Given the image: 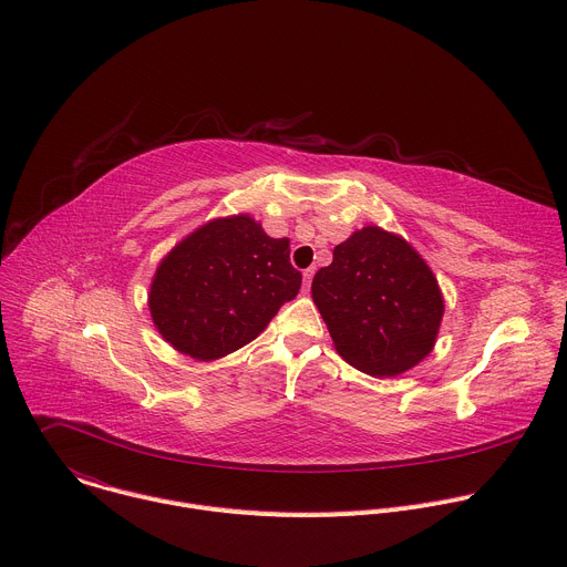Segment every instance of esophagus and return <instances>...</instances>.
<instances>
[{
    "label": "esophagus",
    "mask_w": 567,
    "mask_h": 567,
    "mask_svg": "<svg viewBox=\"0 0 567 567\" xmlns=\"http://www.w3.org/2000/svg\"><path fill=\"white\" fill-rule=\"evenodd\" d=\"M313 274H316V269H313V267L305 269V274H302V278H305V289H309V285H311V278H313Z\"/></svg>",
    "instance_id": "obj_1"
}]
</instances>
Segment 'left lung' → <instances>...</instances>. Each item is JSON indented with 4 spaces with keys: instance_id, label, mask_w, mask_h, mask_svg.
Returning <instances> with one entry per match:
<instances>
[{
    "instance_id": "8db88e82",
    "label": "left lung",
    "mask_w": 567,
    "mask_h": 567,
    "mask_svg": "<svg viewBox=\"0 0 567 567\" xmlns=\"http://www.w3.org/2000/svg\"><path fill=\"white\" fill-rule=\"evenodd\" d=\"M311 298L337 352L372 377H396L424 361L437 341L444 296L433 269L396 233L354 230L311 282Z\"/></svg>"
}]
</instances>
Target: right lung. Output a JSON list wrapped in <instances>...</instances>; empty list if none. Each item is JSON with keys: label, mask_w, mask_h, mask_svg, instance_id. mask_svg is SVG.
I'll return each mask as SVG.
<instances>
[{"label": "right lung", "mask_w": 567, "mask_h": 567, "mask_svg": "<svg viewBox=\"0 0 567 567\" xmlns=\"http://www.w3.org/2000/svg\"><path fill=\"white\" fill-rule=\"evenodd\" d=\"M300 282L289 239L269 237L260 221L237 213L202 224L168 251L152 276L147 307L177 352L215 361L260 337Z\"/></svg>", "instance_id": "1"}]
</instances>
